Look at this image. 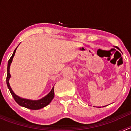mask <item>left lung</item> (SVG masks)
Here are the masks:
<instances>
[{
  "mask_svg": "<svg viewBox=\"0 0 131 131\" xmlns=\"http://www.w3.org/2000/svg\"><path fill=\"white\" fill-rule=\"evenodd\" d=\"M105 106H103V107H105ZM97 108H101V107H97Z\"/></svg>",
  "mask_w": 131,
  "mask_h": 131,
  "instance_id": "obj_1",
  "label": "left lung"
}]
</instances>
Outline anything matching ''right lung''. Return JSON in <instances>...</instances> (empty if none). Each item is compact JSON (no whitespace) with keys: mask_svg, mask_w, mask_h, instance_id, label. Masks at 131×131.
Masks as SVG:
<instances>
[{"mask_svg":"<svg viewBox=\"0 0 131 131\" xmlns=\"http://www.w3.org/2000/svg\"><path fill=\"white\" fill-rule=\"evenodd\" d=\"M19 46H18V47ZM18 47L15 49V50L13 52V54H12L11 57L9 59L8 61V64H7V79H6V82H7V85L8 87L9 91H10V94L14 97V100L20 106L25 107V108H28V109L31 110H39L41 108H43V107L46 106L48 105L51 102L52 100H53L54 97V89L53 88H52L51 91L42 98L40 99V100H29V99L23 98V97H20L19 96H17L13 91L12 90L9 84V79L10 78V67L12 61H13V59L14 58V54H15L16 51Z\"/></svg>","mask_w":131,"mask_h":131,"instance_id":"add662e5","label":"right lung"}]
</instances>
